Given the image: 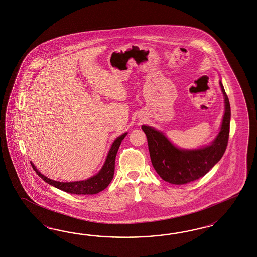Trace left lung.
I'll use <instances>...</instances> for the list:
<instances>
[{"mask_svg":"<svg viewBox=\"0 0 257 257\" xmlns=\"http://www.w3.org/2000/svg\"><path fill=\"white\" fill-rule=\"evenodd\" d=\"M220 85L224 95L225 111L220 132L211 146L197 150L178 149L162 132L147 125L142 126L147 135L152 165L164 181L176 185L195 181L207 174L224 154L230 132L231 108L221 81Z\"/></svg>","mask_w":257,"mask_h":257,"instance_id":"8db88e82","label":"left lung"}]
</instances>
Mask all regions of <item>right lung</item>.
<instances>
[{"label":"right lung","mask_w":257,"mask_h":257,"mask_svg":"<svg viewBox=\"0 0 257 257\" xmlns=\"http://www.w3.org/2000/svg\"><path fill=\"white\" fill-rule=\"evenodd\" d=\"M126 133L122 134L121 136H119L117 139L115 140L112 144V146L110 147L109 154L107 157V160L103 165L102 169L100 170V172L95 175V176L89 178L87 180H83V181H76V182H59V181H54L48 177L41 175L37 168L35 167V165L33 163L32 167L36 171L38 176H40L45 182H47L50 185H52L53 187L57 188L61 191L69 192L71 194H95L98 193L99 191L105 190L110 181L113 178V174H114V165H115V158L117 154L118 148L121 145L122 140L125 138Z\"/></svg>","instance_id":"obj_1"}]
</instances>
